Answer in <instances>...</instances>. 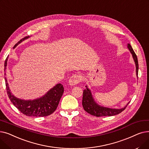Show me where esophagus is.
Returning a JSON list of instances; mask_svg holds the SVG:
<instances>
[{
    "label": "esophagus",
    "mask_w": 149,
    "mask_h": 149,
    "mask_svg": "<svg viewBox=\"0 0 149 149\" xmlns=\"http://www.w3.org/2000/svg\"><path fill=\"white\" fill-rule=\"evenodd\" d=\"M82 80V76L81 74H74L70 77L68 82L71 86H74L80 83Z\"/></svg>",
    "instance_id": "34e87169"
}]
</instances>
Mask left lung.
Masks as SVG:
<instances>
[{
  "instance_id": "1",
  "label": "left lung",
  "mask_w": 149,
  "mask_h": 149,
  "mask_svg": "<svg viewBox=\"0 0 149 149\" xmlns=\"http://www.w3.org/2000/svg\"><path fill=\"white\" fill-rule=\"evenodd\" d=\"M128 48L129 49L130 52H131L133 58L134 59V62H135L136 74L138 76L139 66H138V61L136 54H135V53H134L132 46L129 44H128ZM128 104H127L124 108L121 109H112L110 108L101 107V106L98 105L95 102L93 97H92L91 91L89 90L88 88H87L86 90H84L83 92V97H82L83 108L85 111H86L87 113H90V115L95 116H97V117L107 116H114V115H118L119 113H121L123 110H124L127 107V106L128 105Z\"/></svg>"
}]
</instances>
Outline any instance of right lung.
I'll return each instance as SVG.
<instances>
[{"label": "right lung", "instance_id": "right-lung-1", "mask_svg": "<svg viewBox=\"0 0 149 149\" xmlns=\"http://www.w3.org/2000/svg\"><path fill=\"white\" fill-rule=\"evenodd\" d=\"M28 37L29 36H26L20 39L14 46L13 48H15L21 42L27 39ZM7 60H8V57L6 58L5 61L4 70L6 69ZM5 81L6 92L10 101L21 113L28 116L44 117L52 115L57 109L61 98L64 91V88H63L62 85L58 84L49 90L43 97L33 101H25L14 96L10 92L5 76Z\"/></svg>", "mask_w": 149, "mask_h": 149}]
</instances>
